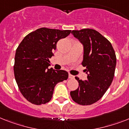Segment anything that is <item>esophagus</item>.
I'll list each match as a JSON object with an SVG mask.
<instances>
[{"label":"esophagus","instance_id":"34e87169","mask_svg":"<svg viewBox=\"0 0 129 129\" xmlns=\"http://www.w3.org/2000/svg\"><path fill=\"white\" fill-rule=\"evenodd\" d=\"M69 78H70V79H72V78H74V76H73V75H72V74H69Z\"/></svg>","mask_w":129,"mask_h":129}]
</instances>
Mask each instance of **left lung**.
I'll list each match as a JSON object with an SVG mask.
<instances>
[{
    "label": "left lung",
    "instance_id": "8db88e82",
    "mask_svg": "<svg viewBox=\"0 0 129 129\" xmlns=\"http://www.w3.org/2000/svg\"><path fill=\"white\" fill-rule=\"evenodd\" d=\"M71 34L84 46L82 62L86 67V80L75 78L79 87L71 91L74 102L82 105H91L100 100L111 84L116 67V55L111 43L92 29L72 30Z\"/></svg>",
    "mask_w": 129,
    "mask_h": 129
}]
</instances>
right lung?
<instances>
[{"instance_id": "right-lung-1", "label": "right lung", "mask_w": 129, "mask_h": 129, "mask_svg": "<svg viewBox=\"0 0 129 129\" xmlns=\"http://www.w3.org/2000/svg\"><path fill=\"white\" fill-rule=\"evenodd\" d=\"M71 30L41 27L25 36L17 48L14 72L19 90L28 102L41 105L49 102L57 83L67 80L63 70L49 69L57 43Z\"/></svg>"}]
</instances>
